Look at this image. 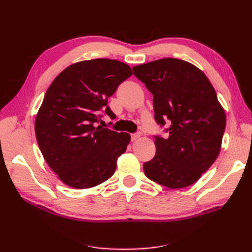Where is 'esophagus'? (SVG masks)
Returning a JSON list of instances; mask_svg holds the SVG:
<instances>
[{
    "label": "esophagus",
    "mask_w": 252,
    "mask_h": 252,
    "mask_svg": "<svg viewBox=\"0 0 252 252\" xmlns=\"http://www.w3.org/2000/svg\"><path fill=\"white\" fill-rule=\"evenodd\" d=\"M140 138H141V132H136V133L131 134V140L132 141H136V140H139Z\"/></svg>",
    "instance_id": "obj_1"
}]
</instances>
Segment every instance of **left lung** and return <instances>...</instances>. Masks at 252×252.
Wrapping results in <instances>:
<instances>
[{"label": "left lung", "instance_id": "1", "mask_svg": "<svg viewBox=\"0 0 252 252\" xmlns=\"http://www.w3.org/2000/svg\"><path fill=\"white\" fill-rule=\"evenodd\" d=\"M154 94L155 119L170 121L167 139L156 136V156L144 163L146 177L167 188H185L215 163L222 147L226 114L206 74L186 61L166 58L134 66Z\"/></svg>", "mask_w": 252, "mask_h": 252}]
</instances>
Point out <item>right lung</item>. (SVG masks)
<instances>
[{
    "instance_id": "1",
    "label": "right lung",
    "mask_w": 252,
    "mask_h": 252,
    "mask_svg": "<svg viewBox=\"0 0 252 252\" xmlns=\"http://www.w3.org/2000/svg\"><path fill=\"white\" fill-rule=\"evenodd\" d=\"M131 68L117 60L94 59L71 64L53 80L35 117L42 155L64 184L86 189L107 181L126 151L130 134L96 123Z\"/></svg>"
}]
</instances>
